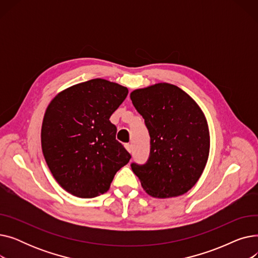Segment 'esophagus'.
Masks as SVG:
<instances>
[{"label": "esophagus", "mask_w": 258, "mask_h": 258, "mask_svg": "<svg viewBox=\"0 0 258 258\" xmlns=\"http://www.w3.org/2000/svg\"><path fill=\"white\" fill-rule=\"evenodd\" d=\"M124 146H125V148H126V151H127L128 153H132V145H131V144L126 143V144H124Z\"/></svg>", "instance_id": "esophagus-1"}]
</instances>
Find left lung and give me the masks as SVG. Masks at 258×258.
I'll use <instances>...</instances> for the list:
<instances>
[{"label":"left lung","instance_id":"8db88e82","mask_svg":"<svg viewBox=\"0 0 258 258\" xmlns=\"http://www.w3.org/2000/svg\"><path fill=\"white\" fill-rule=\"evenodd\" d=\"M151 137L145 164L132 163L144 190L154 198L184 195L199 181L210 147L204 113L187 93L166 83L131 93Z\"/></svg>","mask_w":258,"mask_h":258}]
</instances>
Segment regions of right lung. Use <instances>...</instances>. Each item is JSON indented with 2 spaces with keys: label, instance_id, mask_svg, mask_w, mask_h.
<instances>
[{
  "label": "right lung",
  "instance_id": "1",
  "mask_svg": "<svg viewBox=\"0 0 258 258\" xmlns=\"http://www.w3.org/2000/svg\"><path fill=\"white\" fill-rule=\"evenodd\" d=\"M128 90L96 78L68 88L48 105L42 125V150L54 179L84 199L106 192L131 155L116 140L110 117Z\"/></svg>",
  "mask_w": 258,
  "mask_h": 258
}]
</instances>
